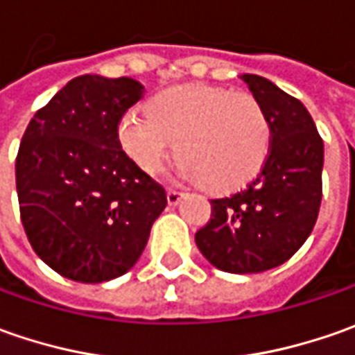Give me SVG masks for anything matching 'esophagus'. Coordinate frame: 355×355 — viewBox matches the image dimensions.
<instances>
[{
	"instance_id": "34e87169",
	"label": "esophagus",
	"mask_w": 355,
	"mask_h": 355,
	"mask_svg": "<svg viewBox=\"0 0 355 355\" xmlns=\"http://www.w3.org/2000/svg\"><path fill=\"white\" fill-rule=\"evenodd\" d=\"M184 198V193L182 191H178V189H168V203L170 205H178L180 201Z\"/></svg>"
}]
</instances>
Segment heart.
Segmentation results:
<instances>
[{
	"mask_svg": "<svg viewBox=\"0 0 355 355\" xmlns=\"http://www.w3.org/2000/svg\"><path fill=\"white\" fill-rule=\"evenodd\" d=\"M146 114L126 112L118 120L116 138L130 162L148 175L162 170L178 142L180 170L187 180L231 191L251 182L270 152V120L249 92L180 85L152 96Z\"/></svg>",
	"mask_w": 355,
	"mask_h": 355,
	"instance_id": "b5f03b06",
	"label": "heart"
}]
</instances>
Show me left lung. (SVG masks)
<instances>
[{"label": "left lung", "instance_id": "obj_1", "mask_svg": "<svg viewBox=\"0 0 355 355\" xmlns=\"http://www.w3.org/2000/svg\"><path fill=\"white\" fill-rule=\"evenodd\" d=\"M272 128L261 173L245 189L211 199V219L196 233L219 270L249 275L286 263L318 219L324 142L306 106L259 75L241 76Z\"/></svg>", "mask_w": 355, "mask_h": 355}]
</instances>
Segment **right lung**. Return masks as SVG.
Listing matches in <instances>:
<instances>
[{"instance_id":"1","label":"right lung","mask_w":355,"mask_h":355,"mask_svg":"<svg viewBox=\"0 0 355 355\" xmlns=\"http://www.w3.org/2000/svg\"><path fill=\"white\" fill-rule=\"evenodd\" d=\"M128 76L83 75L35 112L15 184L33 251L64 279L104 282L140 259L166 191L122 152L118 120L142 98Z\"/></svg>"}]
</instances>
